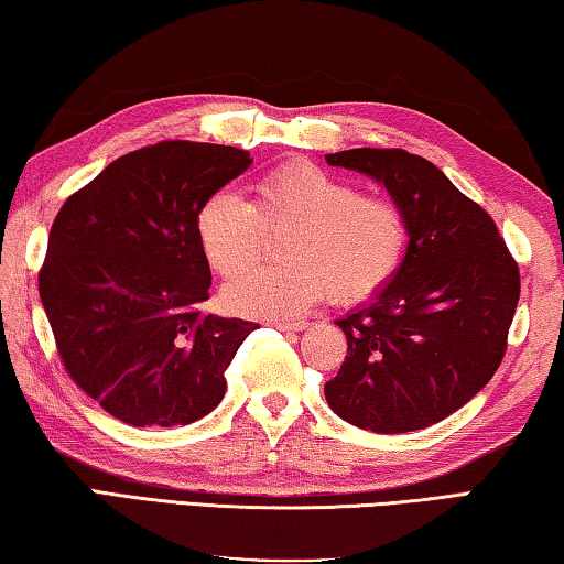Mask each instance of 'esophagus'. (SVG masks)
I'll return each instance as SVG.
<instances>
[{
  "instance_id": "obj_1",
  "label": "esophagus",
  "mask_w": 564,
  "mask_h": 564,
  "mask_svg": "<svg viewBox=\"0 0 564 564\" xmlns=\"http://www.w3.org/2000/svg\"><path fill=\"white\" fill-rule=\"evenodd\" d=\"M270 324H272V327L280 329V332H302V329L310 327V322H304V319H294V322L274 319V322H270Z\"/></svg>"
}]
</instances>
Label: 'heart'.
<instances>
[{"label":"heart","mask_w":564,"mask_h":564,"mask_svg":"<svg viewBox=\"0 0 564 564\" xmlns=\"http://www.w3.org/2000/svg\"><path fill=\"white\" fill-rule=\"evenodd\" d=\"M292 226L282 268L246 273L264 231ZM195 237L213 270L230 280L225 302L252 317H292L324 294L364 302L399 272L409 245L406 215L391 197L359 195V187L324 167L297 161L270 171L254 200L230 187L205 197L195 213Z\"/></svg>","instance_id":"heart-1"}]
</instances>
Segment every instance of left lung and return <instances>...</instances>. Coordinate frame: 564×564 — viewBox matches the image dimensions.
<instances>
[{
	"mask_svg": "<svg viewBox=\"0 0 564 564\" xmlns=\"http://www.w3.org/2000/svg\"><path fill=\"white\" fill-rule=\"evenodd\" d=\"M324 158L379 181L409 225L393 280L337 322L347 359L324 397L364 431L426 429L466 406L498 371L520 300L518 262L492 217L426 158L403 148Z\"/></svg>",
	"mask_w": 564,
	"mask_h": 564,
	"instance_id": "obj_1",
	"label": "left lung"
}]
</instances>
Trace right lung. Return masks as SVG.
Returning <instances> with one entry per match:
<instances>
[{
  "instance_id": "add662e5",
  "label": "right lung",
  "mask_w": 564,
  "mask_h": 564,
  "mask_svg": "<svg viewBox=\"0 0 564 564\" xmlns=\"http://www.w3.org/2000/svg\"><path fill=\"white\" fill-rule=\"evenodd\" d=\"M250 163L232 145H145L104 167L56 215L39 297L58 357L76 387L128 426L207 416L257 329L200 312L210 264L195 237L197 207Z\"/></svg>"
}]
</instances>
